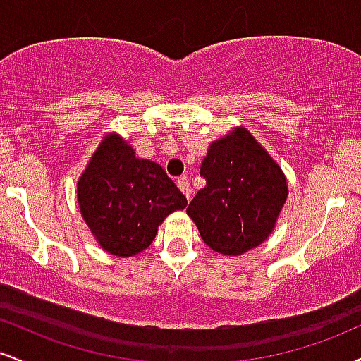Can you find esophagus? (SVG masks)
I'll use <instances>...</instances> for the list:
<instances>
[{
	"label": "esophagus",
	"instance_id": "1",
	"mask_svg": "<svg viewBox=\"0 0 361 361\" xmlns=\"http://www.w3.org/2000/svg\"><path fill=\"white\" fill-rule=\"evenodd\" d=\"M176 183H178V186H180L181 192L185 193V197L188 198V200H190V198H192V195H193V190H192V186H190L188 180H186L185 176H183V178H178Z\"/></svg>",
	"mask_w": 361,
	"mask_h": 361
}]
</instances>
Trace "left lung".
Listing matches in <instances>:
<instances>
[{
	"instance_id": "left-lung-1",
	"label": "left lung",
	"mask_w": 361,
	"mask_h": 361,
	"mask_svg": "<svg viewBox=\"0 0 361 361\" xmlns=\"http://www.w3.org/2000/svg\"><path fill=\"white\" fill-rule=\"evenodd\" d=\"M205 188L188 212L209 247L239 256L275 229L288 188L283 171L244 127L210 144L202 161Z\"/></svg>"
}]
</instances>
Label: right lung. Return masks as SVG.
<instances>
[{
  "instance_id": "1",
  "label": "right lung",
  "mask_w": 361,
  "mask_h": 361,
  "mask_svg": "<svg viewBox=\"0 0 361 361\" xmlns=\"http://www.w3.org/2000/svg\"><path fill=\"white\" fill-rule=\"evenodd\" d=\"M78 204L103 250L127 258L149 247L157 226L188 202L159 164L109 134L78 180Z\"/></svg>"
}]
</instances>
